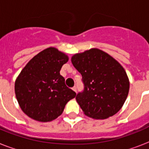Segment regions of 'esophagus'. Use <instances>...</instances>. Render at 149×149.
<instances>
[{"instance_id": "obj_1", "label": "esophagus", "mask_w": 149, "mask_h": 149, "mask_svg": "<svg viewBox=\"0 0 149 149\" xmlns=\"http://www.w3.org/2000/svg\"><path fill=\"white\" fill-rule=\"evenodd\" d=\"M72 89V91H75V92H77V86H73Z\"/></svg>"}]
</instances>
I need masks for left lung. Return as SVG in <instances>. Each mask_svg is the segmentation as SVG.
<instances>
[{"mask_svg":"<svg viewBox=\"0 0 149 149\" xmlns=\"http://www.w3.org/2000/svg\"><path fill=\"white\" fill-rule=\"evenodd\" d=\"M72 65L82 75L83 92L76 100L86 116L106 119L122 107L129 91V79L125 69L105 52L91 49L75 54Z\"/></svg>","mask_w":149,"mask_h":149,"instance_id":"1","label":"left lung"}]
</instances>
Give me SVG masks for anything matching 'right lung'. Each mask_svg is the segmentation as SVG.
<instances>
[{
	"mask_svg": "<svg viewBox=\"0 0 149 149\" xmlns=\"http://www.w3.org/2000/svg\"><path fill=\"white\" fill-rule=\"evenodd\" d=\"M68 60L65 53L49 47L34 56L20 72L15 81V95L29 118L41 122L55 120L76 97L59 72Z\"/></svg>",
	"mask_w": 149,
	"mask_h": 149,
	"instance_id": "add662e5",
	"label": "right lung"
}]
</instances>
